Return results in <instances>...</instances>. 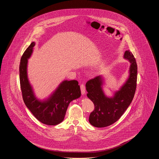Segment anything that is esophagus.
<instances>
[{
    "instance_id": "1",
    "label": "esophagus",
    "mask_w": 159,
    "mask_h": 159,
    "mask_svg": "<svg viewBox=\"0 0 159 159\" xmlns=\"http://www.w3.org/2000/svg\"><path fill=\"white\" fill-rule=\"evenodd\" d=\"M80 89H81V92L82 95H84L85 94V86L84 85V84L82 83L80 84Z\"/></svg>"
}]
</instances>
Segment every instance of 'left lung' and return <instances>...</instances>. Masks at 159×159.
Listing matches in <instances>:
<instances>
[{"label":"left lung","instance_id":"8db88e82","mask_svg":"<svg viewBox=\"0 0 159 159\" xmlns=\"http://www.w3.org/2000/svg\"><path fill=\"white\" fill-rule=\"evenodd\" d=\"M124 58L130 62L128 79L120 89L115 92L113 97H107L104 94L102 76H97L86 83L87 97L95 106L94 110L90 114L89 121L95 127L104 128L117 121L134 98L137 81L136 60L129 50L124 53Z\"/></svg>","mask_w":159,"mask_h":159}]
</instances>
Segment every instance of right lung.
Masks as SVG:
<instances>
[{
	"label": "right lung",
	"mask_w": 159,
	"mask_h": 159,
	"mask_svg": "<svg viewBox=\"0 0 159 159\" xmlns=\"http://www.w3.org/2000/svg\"><path fill=\"white\" fill-rule=\"evenodd\" d=\"M35 42H33L23 53L20 64V81L23 101L39 121L48 125H57L64 120L71 101L81 95L77 80H64L53 93L45 100L38 99L27 76V62L33 52Z\"/></svg>",
	"instance_id": "1"
}]
</instances>
